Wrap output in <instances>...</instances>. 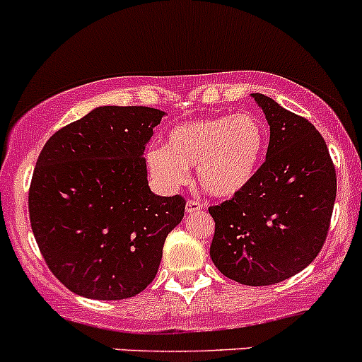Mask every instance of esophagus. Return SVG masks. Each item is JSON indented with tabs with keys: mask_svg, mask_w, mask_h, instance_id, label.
<instances>
[{
	"mask_svg": "<svg viewBox=\"0 0 362 362\" xmlns=\"http://www.w3.org/2000/svg\"><path fill=\"white\" fill-rule=\"evenodd\" d=\"M185 210H187V214H194V211L203 210V203L198 202V199H189L187 204H185Z\"/></svg>",
	"mask_w": 362,
	"mask_h": 362,
	"instance_id": "esophagus-1",
	"label": "esophagus"
}]
</instances>
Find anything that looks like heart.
<instances>
[{
    "label": "heart",
    "mask_w": 362,
    "mask_h": 362,
    "mask_svg": "<svg viewBox=\"0 0 362 362\" xmlns=\"http://www.w3.org/2000/svg\"><path fill=\"white\" fill-rule=\"evenodd\" d=\"M266 151V129L257 115L238 112L177 124L164 147L152 148L147 164L168 191L189 182V168L206 194L231 198L254 180Z\"/></svg>",
    "instance_id": "1"
}]
</instances>
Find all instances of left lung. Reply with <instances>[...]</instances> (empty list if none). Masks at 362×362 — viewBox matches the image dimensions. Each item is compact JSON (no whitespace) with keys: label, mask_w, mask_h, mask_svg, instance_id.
Instances as JSON below:
<instances>
[{"label":"left lung","mask_w":362,"mask_h":362,"mask_svg":"<svg viewBox=\"0 0 362 362\" xmlns=\"http://www.w3.org/2000/svg\"><path fill=\"white\" fill-rule=\"evenodd\" d=\"M269 124L266 160L254 180L208 208L215 221L210 257L243 286H272L317 257L333 215L337 171L312 122L264 94H252Z\"/></svg>","instance_id":"8db88e82"}]
</instances>
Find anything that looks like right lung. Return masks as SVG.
<instances>
[{
  "label": "right lung",
  "instance_id": "add662e5",
  "mask_svg": "<svg viewBox=\"0 0 362 362\" xmlns=\"http://www.w3.org/2000/svg\"><path fill=\"white\" fill-rule=\"evenodd\" d=\"M164 112L98 107L54 133L29 187V221L47 266L71 293L126 299L158 273L168 233L185 211L182 196H158L145 145Z\"/></svg>",
  "mask_w": 362,
  "mask_h": 362
}]
</instances>
